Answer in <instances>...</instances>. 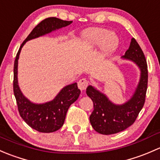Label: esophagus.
<instances>
[{"label": "esophagus", "mask_w": 160, "mask_h": 160, "mask_svg": "<svg viewBox=\"0 0 160 160\" xmlns=\"http://www.w3.org/2000/svg\"><path fill=\"white\" fill-rule=\"evenodd\" d=\"M88 85V82L85 79V78H82V79H80L78 82V87L81 91H84V90L86 89Z\"/></svg>", "instance_id": "34e87169"}]
</instances>
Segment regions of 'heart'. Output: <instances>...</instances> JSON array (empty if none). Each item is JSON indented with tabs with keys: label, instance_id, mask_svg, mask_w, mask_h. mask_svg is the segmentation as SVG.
Segmentation results:
<instances>
[{
	"label": "heart",
	"instance_id": "heart-1",
	"mask_svg": "<svg viewBox=\"0 0 160 160\" xmlns=\"http://www.w3.org/2000/svg\"><path fill=\"white\" fill-rule=\"evenodd\" d=\"M82 42L88 49H95L101 46V56L103 58L116 53L119 46V38L115 33L100 28H93L84 31L82 34Z\"/></svg>",
	"mask_w": 160,
	"mask_h": 160
}]
</instances>
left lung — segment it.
<instances>
[{
    "label": "left lung",
    "instance_id": "left-lung-1",
    "mask_svg": "<svg viewBox=\"0 0 160 160\" xmlns=\"http://www.w3.org/2000/svg\"><path fill=\"white\" fill-rule=\"evenodd\" d=\"M122 59L132 62L140 71L137 86L129 100L122 104H116L95 87L88 85L86 88L87 95L94 104L90 122L100 134L112 135L127 129L134 123L144 105L148 83L147 64L140 46L133 38Z\"/></svg>",
    "mask_w": 160,
    "mask_h": 160
}]
</instances>
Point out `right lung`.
I'll return each instance as SVG.
<instances>
[{"label": "right lung", "mask_w": 160, "mask_h": 160, "mask_svg": "<svg viewBox=\"0 0 160 160\" xmlns=\"http://www.w3.org/2000/svg\"><path fill=\"white\" fill-rule=\"evenodd\" d=\"M72 21L57 18H48L38 24L20 47L14 61V93L20 116L32 129L40 132H53L63 126L68 109L79 97L81 91L76 82L65 85L52 100L44 103H34L24 96L18 85V67L21 48L28 41L42 37L69 25Z\"/></svg>", "instance_id": "add662e5"}]
</instances>
